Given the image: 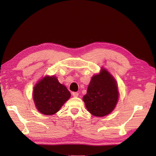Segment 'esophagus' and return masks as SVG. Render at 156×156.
Returning a JSON list of instances; mask_svg holds the SVG:
<instances>
[{"mask_svg": "<svg viewBox=\"0 0 156 156\" xmlns=\"http://www.w3.org/2000/svg\"><path fill=\"white\" fill-rule=\"evenodd\" d=\"M72 95L73 97H78L79 96V93L78 92H73Z\"/></svg>", "mask_w": 156, "mask_h": 156, "instance_id": "esophagus-1", "label": "esophagus"}]
</instances>
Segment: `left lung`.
<instances>
[{"instance_id":"1","label":"left lung","mask_w":156,"mask_h":156,"mask_svg":"<svg viewBox=\"0 0 156 156\" xmlns=\"http://www.w3.org/2000/svg\"><path fill=\"white\" fill-rule=\"evenodd\" d=\"M119 92L114 77L105 68L92 76L83 100L91 115L103 117L115 109Z\"/></svg>"}]
</instances>
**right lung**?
<instances>
[{"label":"right lung","mask_w":156,"mask_h":156,"mask_svg":"<svg viewBox=\"0 0 156 156\" xmlns=\"http://www.w3.org/2000/svg\"><path fill=\"white\" fill-rule=\"evenodd\" d=\"M70 96L68 88L60 84L55 75H46L39 80L34 87L32 93L36 108L45 115L57 112Z\"/></svg>","instance_id":"right-lung-1"}]
</instances>
